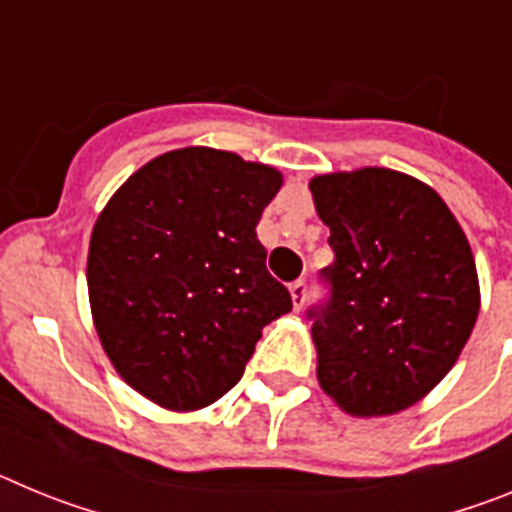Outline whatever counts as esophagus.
<instances>
[{"mask_svg": "<svg viewBox=\"0 0 512 512\" xmlns=\"http://www.w3.org/2000/svg\"><path fill=\"white\" fill-rule=\"evenodd\" d=\"M289 295H292V305H295V310L300 312L302 307H305V300H307V284L302 282H295L292 287H289Z\"/></svg>", "mask_w": 512, "mask_h": 512, "instance_id": "34e87169", "label": "esophagus"}]
</instances>
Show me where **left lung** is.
Here are the masks:
<instances>
[{
  "instance_id": "left-lung-1",
  "label": "left lung",
  "mask_w": 512,
  "mask_h": 512,
  "mask_svg": "<svg viewBox=\"0 0 512 512\" xmlns=\"http://www.w3.org/2000/svg\"><path fill=\"white\" fill-rule=\"evenodd\" d=\"M330 228V300L310 310L320 390L354 418L413 408L451 372L479 315L472 248L441 194L382 166L310 179Z\"/></svg>"
}]
</instances>
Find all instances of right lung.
I'll return each mask as SVG.
<instances>
[{"label": "right lung", "mask_w": 512, "mask_h": 512, "mask_svg": "<svg viewBox=\"0 0 512 512\" xmlns=\"http://www.w3.org/2000/svg\"><path fill=\"white\" fill-rule=\"evenodd\" d=\"M274 166L187 146L151 158L99 212L87 256L104 354L135 392L174 413L241 379L264 325L292 310L256 238L282 189Z\"/></svg>", "instance_id": "obj_1"}]
</instances>
